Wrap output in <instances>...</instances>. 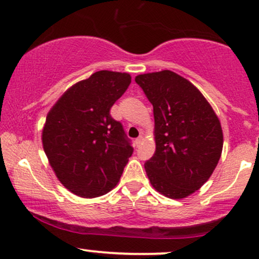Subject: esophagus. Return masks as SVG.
<instances>
[{
  "label": "esophagus",
  "instance_id": "1",
  "mask_svg": "<svg viewBox=\"0 0 259 259\" xmlns=\"http://www.w3.org/2000/svg\"><path fill=\"white\" fill-rule=\"evenodd\" d=\"M142 140H144V139H142V136H139V138L135 140V145H136V146H140V145H141Z\"/></svg>",
  "mask_w": 259,
  "mask_h": 259
}]
</instances>
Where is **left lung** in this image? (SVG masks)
Instances as JSON below:
<instances>
[{
  "instance_id": "obj_1",
  "label": "left lung",
  "mask_w": 259,
  "mask_h": 259,
  "mask_svg": "<svg viewBox=\"0 0 259 259\" xmlns=\"http://www.w3.org/2000/svg\"><path fill=\"white\" fill-rule=\"evenodd\" d=\"M153 106L156 152L145 169L157 191L185 198L209 179L223 150L221 121L203 95L170 70L135 78Z\"/></svg>"
}]
</instances>
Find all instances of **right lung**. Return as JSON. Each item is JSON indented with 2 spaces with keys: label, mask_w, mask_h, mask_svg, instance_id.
Returning a JSON list of instances; mask_svg holds the SVG:
<instances>
[{
  "label": "right lung",
  "mask_w": 259,
  "mask_h": 259,
  "mask_svg": "<svg viewBox=\"0 0 259 259\" xmlns=\"http://www.w3.org/2000/svg\"><path fill=\"white\" fill-rule=\"evenodd\" d=\"M132 76L100 70L62 95L46 118L45 153L58 180L80 197H99L118 184L134 148L112 106Z\"/></svg>",
  "instance_id": "1"
}]
</instances>
